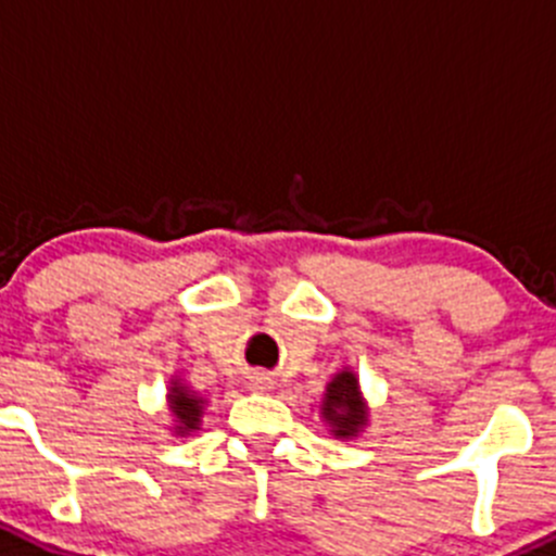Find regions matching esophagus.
<instances>
[{
  "instance_id": "obj_1",
  "label": "esophagus",
  "mask_w": 556,
  "mask_h": 556,
  "mask_svg": "<svg viewBox=\"0 0 556 556\" xmlns=\"http://www.w3.org/2000/svg\"><path fill=\"white\" fill-rule=\"evenodd\" d=\"M249 389H254V392H268V389H271V378L263 376V372H254V376L249 378Z\"/></svg>"
}]
</instances>
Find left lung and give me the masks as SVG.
<instances>
[{
  "instance_id": "8db88e82",
  "label": "left lung",
  "mask_w": 556,
  "mask_h": 556,
  "mask_svg": "<svg viewBox=\"0 0 556 556\" xmlns=\"http://www.w3.org/2000/svg\"><path fill=\"white\" fill-rule=\"evenodd\" d=\"M320 414L337 439H354L362 433L367 425V406L362 401L359 378L354 376V370H340L331 378Z\"/></svg>"
}]
</instances>
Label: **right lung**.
<instances>
[{
    "label": "right lung",
    "mask_w": 556,
    "mask_h": 556,
    "mask_svg": "<svg viewBox=\"0 0 556 556\" xmlns=\"http://www.w3.org/2000/svg\"><path fill=\"white\" fill-rule=\"evenodd\" d=\"M167 403H169V412H173L175 417V428H173L175 433L189 435L194 433V430H200L202 406H205V401H202L197 392H191L186 383H180V378H173V383H169Z\"/></svg>",
    "instance_id": "add662e5"
}]
</instances>
